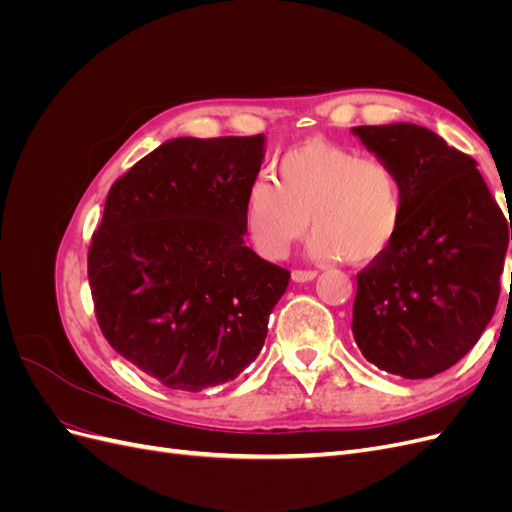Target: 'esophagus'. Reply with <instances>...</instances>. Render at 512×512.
I'll list each match as a JSON object with an SVG mask.
<instances>
[{"instance_id":"esophagus-1","label":"esophagus","mask_w":512,"mask_h":512,"mask_svg":"<svg viewBox=\"0 0 512 512\" xmlns=\"http://www.w3.org/2000/svg\"><path fill=\"white\" fill-rule=\"evenodd\" d=\"M318 277V271H292V282L297 284H305V282H312Z\"/></svg>"}]
</instances>
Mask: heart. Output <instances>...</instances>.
<instances>
[{
	"label": "heart",
	"instance_id": "1",
	"mask_svg": "<svg viewBox=\"0 0 512 512\" xmlns=\"http://www.w3.org/2000/svg\"><path fill=\"white\" fill-rule=\"evenodd\" d=\"M404 215V183L389 162L322 138L288 149L277 179L258 175L243 198L245 235L269 260L286 258L312 226L314 258L363 265L391 250Z\"/></svg>",
	"mask_w": 512,
	"mask_h": 512
}]
</instances>
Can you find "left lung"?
<instances>
[{
    "instance_id": "1",
    "label": "left lung",
    "mask_w": 512,
    "mask_h": 512,
    "mask_svg": "<svg viewBox=\"0 0 512 512\" xmlns=\"http://www.w3.org/2000/svg\"><path fill=\"white\" fill-rule=\"evenodd\" d=\"M352 134L404 183L406 215L391 250L356 275L354 342L369 363L421 380L453 367L489 324L512 222L476 162L414 123Z\"/></svg>"
}]
</instances>
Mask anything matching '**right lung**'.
Returning <instances> with one entry per match:
<instances>
[{
	"mask_svg": "<svg viewBox=\"0 0 512 512\" xmlns=\"http://www.w3.org/2000/svg\"><path fill=\"white\" fill-rule=\"evenodd\" d=\"M265 134L173 138L113 183L87 273L115 352L200 393L256 361L290 273L245 245L243 198Z\"/></svg>",
	"mask_w": 512,
	"mask_h": 512,
	"instance_id": "obj_1",
	"label": "right lung"
}]
</instances>
